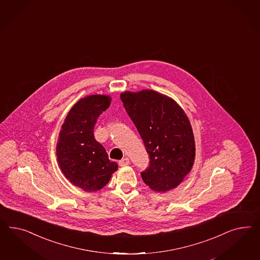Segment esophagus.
Returning <instances> with one entry per match:
<instances>
[{
  "instance_id": "34e87169",
  "label": "esophagus",
  "mask_w": 260,
  "mask_h": 260,
  "mask_svg": "<svg viewBox=\"0 0 260 260\" xmlns=\"http://www.w3.org/2000/svg\"><path fill=\"white\" fill-rule=\"evenodd\" d=\"M129 164V159L128 158H123L122 160L119 161V165L121 167H124V166L128 165Z\"/></svg>"
}]
</instances>
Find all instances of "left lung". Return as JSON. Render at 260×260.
<instances>
[{
    "label": "left lung",
    "instance_id": "8db88e82",
    "mask_svg": "<svg viewBox=\"0 0 260 260\" xmlns=\"http://www.w3.org/2000/svg\"><path fill=\"white\" fill-rule=\"evenodd\" d=\"M149 153L150 165L142 172L150 189L167 191L177 187L190 172L196 146L189 119L166 95L146 89L120 95Z\"/></svg>",
    "mask_w": 260,
    "mask_h": 260
}]
</instances>
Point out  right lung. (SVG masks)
<instances>
[{
    "mask_svg": "<svg viewBox=\"0 0 260 260\" xmlns=\"http://www.w3.org/2000/svg\"><path fill=\"white\" fill-rule=\"evenodd\" d=\"M110 96L89 95L79 100L63 122L57 143V160L64 176L86 191L102 189L118 165L109 159L94 138L97 118L110 105Z\"/></svg>",
    "mask_w": 260,
    "mask_h": 260,
    "instance_id": "right-lung-1",
    "label": "right lung"
}]
</instances>
